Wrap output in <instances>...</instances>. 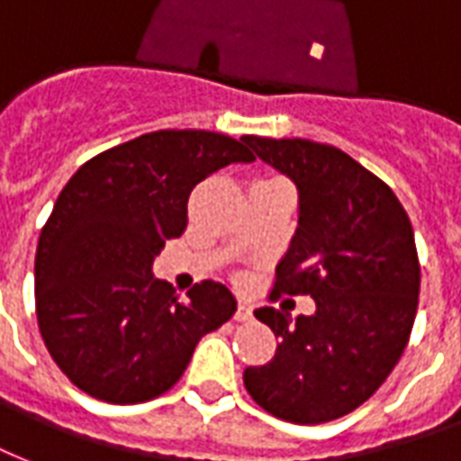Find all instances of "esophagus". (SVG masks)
I'll list each match as a JSON object with an SVG mask.
<instances>
[{"label":"esophagus","instance_id":"34e87169","mask_svg":"<svg viewBox=\"0 0 461 461\" xmlns=\"http://www.w3.org/2000/svg\"><path fill=\"white\" fill-rule=\"evenodd\" d=\"M250 319H253V307L240 302V304H238V312H235V321H250Z\"/></svg>","mask_w":461,"mask_h":461}]
</instances>
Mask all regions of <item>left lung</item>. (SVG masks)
Here are the masks:
<instances>
[{
    "mask_svg": "<svg viewBox=\"0 0 461 461\" xmlns=\"http://www.w3.org/2000/svg\"><path fill=\"white\" fill-rule=\"evenodd\" d=\"M240 140L300 194L297 230L275 267L270 300L317 302L312 317L297 319L255 309L280 344L270 364L245 368V388L287 422L344 418L381 388L408 346L420 294L410 218L388 184L331 144Z\"/></svg>",
    "mask_w": 461,
    "mask_h": 461,
    "instance_id": "8db88e82",
    "label": "left lung"
}]
</instances>
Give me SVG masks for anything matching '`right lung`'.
Wrapping results in <instances>:
<instances>
[{
	"instance_id": "1",
	"label": "right lung",
	"mask_w": 461,
	"mask_h": 461,
	"mask_svg": "<svg viewBox=\"0 0 461 461\" xmlns=\"http://www.w3.org/2000/svg\"><path fill=\"white\" fill-rule=\"evenodd\" d=\"M243 142L206 130H159L80 167L39 238L33 282L43 344L73 385L130 405L167 393L194 348L235 314L226 285L203 280L181 302L152 275L189 223L208 174L253 161Z\"/></svg>"
}]
</instances>
